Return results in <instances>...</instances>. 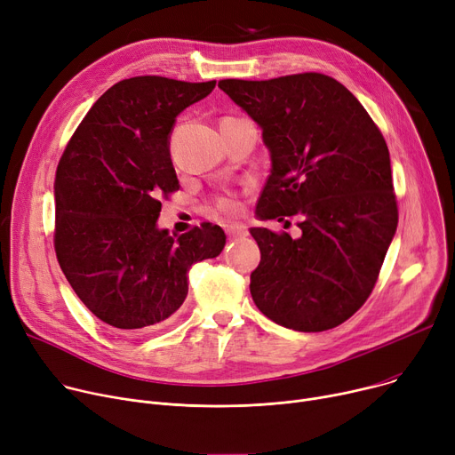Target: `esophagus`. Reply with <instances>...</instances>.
<instances>
[{
  "instance_id": "esophagus-1",
  "label": "esophagus",
  "mask_w": 455,
  "mask_h": 455,
  "mask_svg": "<svg viewBox=\"0 0 455 455\" xmlns=\"http://www.w3.org/2000/svg\"><path fill=\"white\" fill-rule=\"evenodd\" d=\"M225 230H227V235H228L230 239L245 237V235L249 234V230H247V227H245V225H228Z\"/></svg>"
}]
</instances>
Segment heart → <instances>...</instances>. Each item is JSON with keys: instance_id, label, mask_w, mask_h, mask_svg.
<instances>
[{"instance_id": "obj_1", "label": "heart", "mask_w": 455, "mask_h": 455, "mask_svg": "<svg viewBox=\"0 0 455 455\" xmlns=\"http://www.w3.org/2000/svg\"><path fill=\"white\" fill-rule=\"evenodd\" d=\"M239 210H241V203L234 194L220 196L214 201V212L221 218H234L235 214H239Z\"/></svg>"}]
</instances>
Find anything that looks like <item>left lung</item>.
<instances>
[{"label":"left lung","instance_id":"left-lung-1","mask_svg":"<svg viewBox=\"0 0 455 455\" xmlns=\"http://www.w3.org/2000/svg\"><path fill=\"white\" fill-rule=\"evenodd\" d=\"M218 85L256 120L270 151L258 216L299 218L298 239L251 228L261 252L251 275L254 304L294 331L340 325L370 298L397 230L380 130L349 89L322 73Z\"/></svg>","mask_w":455,"mask_h":455}]
</instances>
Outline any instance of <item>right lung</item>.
<instances>
[{"instance_id":"1","label":"right lung","mask_w":455,"mask_h":455,"mask_svg":"<svg viewBox=\"0 0 455 455\" xmlns=\"http://www.w3.org/2000/svg\"><path fill=\"white\" fill-rule=\"evenodd\" d=\"M216 80L133 76L93 104L66 146L54 179V251L82 304L109 327L151 331L188 294L194 263L225 247L221 227L177 237L157 228L161 199L179 190L170 157L177 115Z\"/></svg>"}]
</instances>
